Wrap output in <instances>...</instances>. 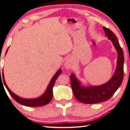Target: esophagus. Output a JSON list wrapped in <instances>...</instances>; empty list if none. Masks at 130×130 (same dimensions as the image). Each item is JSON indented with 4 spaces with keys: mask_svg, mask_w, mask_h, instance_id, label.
Here are the masks:
<instances>
[{
    "mask_svg": "<svg viewBox=\"0 0 130 130\" xmlns=\"http://www.w3.org/2000/svg\"><path fill=\"white\" fill-rule=\"evenodd\" d=\"M64 67L66 68V69H70V68H71L72 67V64L71 62V60H67L64 63Z\"/></svg>",
    "mask_w": 130,
    "mask_h": 130,
    "instance_id": "esophagus-1",
    "label": "esophagus"
}]
</instances>
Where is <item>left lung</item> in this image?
<instances>
[{"mask_svg": "<svg viewBox=\"0 0 130 130\" xmlns=\"http://www.w3.org/2000/svg\"><path fill=\"white\" fill-rule=\"evenodd\" d=\"M105 36L111 40L118 53L117 65L112 77L109 82L99 86L83 87L75 75L70 76L71 84L73 95L78 101L86 104L101 102L109 100L121 86L123 79V51L116 36L109 29L103 26Z\"/></svg>", "mask_w": 130, "mask_h": 130, "instance_id": "left-lung-1", "label": "left lung"}]
</instances>
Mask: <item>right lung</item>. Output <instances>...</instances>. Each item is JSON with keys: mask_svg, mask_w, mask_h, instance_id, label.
I'll return each instance as SVG.
<instances>
[{"mask_svg": "<svg viewBox=\"0 0 130 130\" xmlns=\"http://www.w3.org/2000/svg\"><path fill=\"white\" fill-rule=\"evenodd\" d=\"M8 50H7V52ZM6 52V53H7ZM62 73V70L60 69L57 72L55 73V75L51 79L50 82L48 84V87L47 88V89L46 90L45 92L41 95V96L39 97L38 98L34 99H25L21 98L18 95L14 94L13 92H11V90L9 89V88L7 87V85L5 82V80L4 79V73L3 72L2 73V76H3V80L4 84L5 87H6L7 89L8 90L9 93L11 94L12 97L15 100V101L18 102V103L20 104L23 105H25L26 106H30V107H38V106H44L48 104L51 101V99L53 98V88L54 85V83L55 82L56 79H57V77L59 76L60 73ZM2 77H1V79Z\"/></svg>", "mask_w": 130, "mask_h": 130, "instance_id": "right-lung-1", "label": "right lung"}]
</instances>
